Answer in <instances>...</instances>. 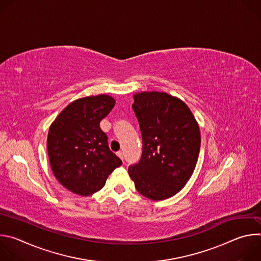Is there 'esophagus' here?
<instances>
[{"label":"esophagus","instance_id":"1","mask_svg":"<svg viewBox=\"0 0 261 261\" xmlns=\"http://www.w3.org/2000/svg\"><path fill=\"white\" fill-rule=\"evenodd\" d=\"M117 155H118L122 160H124V153H123L122 151H119V152L117 153Z\"/></svg>","mask_w":261,"mask_h":261}]
</instances>
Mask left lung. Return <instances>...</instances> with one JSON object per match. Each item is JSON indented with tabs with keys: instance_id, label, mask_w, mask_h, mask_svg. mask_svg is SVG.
<instances>
[{
	"instance_id": "1",
	"label": "left lung",
	"mask_w": 261,
	"mask_h": 261,
	"mask_svg": "<svg viewBox=\"0 0 261 261\" xmlns=\"http://www.w3.org/2000/svg\"><path fill=\"white\" fill-rule=\"evenodd\" d=\"M142 155L128 172L136 190L152 200L176 194L191 177L200 150L199 126L180 99L162 92L133 96Z\"/></svg>"
}]
</instances>
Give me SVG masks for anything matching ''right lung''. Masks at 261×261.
<instances>
[{"label": "right lung", "instance_id": "obj_1", "mask_svg": "<svg viewBox=\"0 0 261 261\" xmlns=\"http://www.w3.org/2000/svg\"><path fill=\"white\" fill-rule=\"evenodd\" d=\"M115 104L108 95L81 98L65 107L50 125L47 152L51 170L63 187L73 193L94 194L122 165L100 128Z\"/></svg>", "mask_w": 261, "mask_h": 261}]
</instances>
